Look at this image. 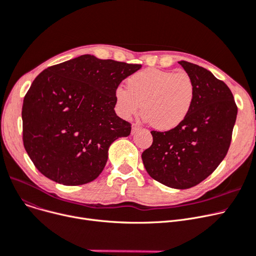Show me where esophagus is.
<instances>
[{
  "mask_svg": "<svg viewBox=\"0 0 256 256\" xmlns=\"http://www.w3.org/2000/svg\"><path fill=\"white\" fill-rule=\"evenodd\" d=\"M140 129H142V127H140V125H138V124H133V125H132V130H131V131H132V134H133V133H136V132H138V131H140Z\"/></svg>",
  "mask_w": 256,
  "mask_h": 256,
  "instance_id": "obj_1",
  "label": "esophagus"
}]
</instances>
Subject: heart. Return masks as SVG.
<instances>
[{
    "label": "heart",
    "instance_id": "heart-1",
    "mask_svg": "<svg viewBox=\"0 0 256 256\" xmlns=\"http://www.w3.org/2000/svg\"><path fill=\"white\" fill-rule=\"evenodd\" d=\"M127 91L116 88V110L123 118L142 114L154 128L172 130L189 114L195 96V86L186 72L146 69L134 73L126 82Z\"/></svg>",
    "mask_w": 256,
    "mask_h": 256
}]
</instances>
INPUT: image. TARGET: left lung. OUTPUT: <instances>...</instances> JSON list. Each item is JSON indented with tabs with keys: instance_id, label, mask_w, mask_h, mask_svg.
<instances>
[{
	"instance_id": "1",
	"label": "left lung",
	"mask_w": 256,
	"mask_h": 256,
	"mask_svg": "<svg viewBox=\"0 0 256 256\" xmlns=\"http://www.w3.org/2000/svg\"><path fill=\"white\" fill-rule=\"evenodd\" d=\"M180 65L195 86L191 110L184 122L168 131H151L152 146L142 158L148 174L176 189L196 186L226 156L238 108L230 88L208 70L186 61Z\"/></svg>"
}]
</instances>
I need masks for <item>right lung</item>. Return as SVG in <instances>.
Listing matches in <instances>:
<instances>
[{
	"label": "right lung",
	"mask_w": 256,
	"mask_h": 256,
	"mask_svg": "<svg viewBox=\"0 0 256 256\" xmlns=\"http://www.w3.org/2000/svg\"><path fill=\"white\" fill-rule=\"evenodd\" d=\"M140 67L84 54L38 75L24 99L22 140L43 176L78 186L102 172L110 146L131 132L114 112V92Z\"/></svg>",
	"instance_id": "add662e5"
}]
</instances>
